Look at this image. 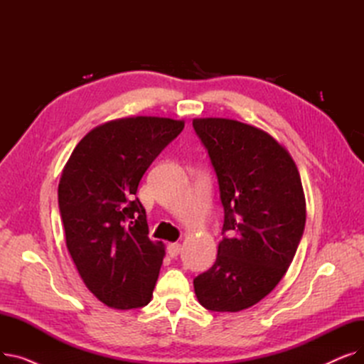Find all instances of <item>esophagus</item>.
<instances>
[{
  "mask_svg": "<svg viewBox=\"0 0 364 364\" xmlns=\"http://www.w3.org/2000/svg\"><path fill=\"white\" fill-rule=\"evenodd\" d=\"M181 252V245L180 243H169L168 245V254L171 258H176Z\"/></svg>",
  "mask_w": 364,
  "mask_h": 364,
  "instance_id": "34e87169",
  "label": "esophagus"
}]
</instances>
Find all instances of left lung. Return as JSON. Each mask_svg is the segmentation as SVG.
Instances as JSON below:
<instances>
[{"instance_id":"8db88e82","label":"left lung","mask_w":364,"mask_h":364,"mask_svg":"<svg viewBox=\"0 0 364 364\" xmlns=\"http://www.w3.org/2000/svg\"><path fill=\"white\" fill-rule=\"evenodd\" d=\"M193 128L215 169L228 232L195 294L206 310L237 313L289 269L307 217L304 188L289 151L264 129L227 118H198Z\"/></svg>"}]
</instances>
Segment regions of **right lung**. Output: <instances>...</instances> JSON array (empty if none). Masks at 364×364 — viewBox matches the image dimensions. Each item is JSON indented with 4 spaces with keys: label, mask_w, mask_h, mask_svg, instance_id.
Instances as JSON below:
<instances>
[{
    "label": "right lung",
    "mask_w": 364,
    "mask_h": 364,
    "mask_svg": "<svg viewBox=\"0 0 364 364\" xmlns=\"http://www.w3.org/2000/svg\"><path fill=\"white\" fill-rule=\"evenodd\" d=\"M184 121L131 117L92 128L76 144L59 183L68 251L88 291L110 309L151 299L165 245L149 239L146 209L136 198L150 164Z\"/></svg>",
    "instance_id": "obj_1"
}]
</instances>
